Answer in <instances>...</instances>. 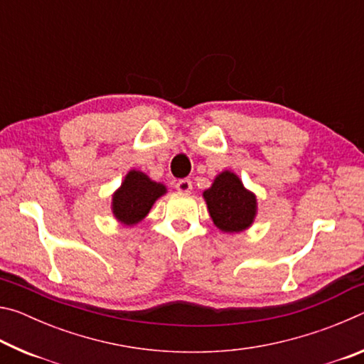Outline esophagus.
<instances>
[{
  "label": "esophagus",
  "mask_w": 364,
  "mask_h": 364,
  "mask_svg": "<svg viewBox=\"0 0 364 364\" xmlns=\"http://www.w3.org/2000/svg\"><path fill=\"white\" fill-rule=\"evenodd\" d=\"M175 188H176L178 193H181V194H189V193H191V189H193V183H191V180H188V178H184V180L176 181Z\"/></svg>",
  "instance_id": "esophagus-1"
}]
</instances>
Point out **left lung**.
I'll return each instance as SVG.
<instances>
[{
  "mask_svg": "<svg viewBox=\"0 0 364 364\" xmlns=\"http://www.w3.org/2000/svg\"><path fill=\"white\" fill-rule=\"evenodd\" d=\"M204 200L213 225L220 231L242 232L254 225L258 204L257 196L244 186L241 178L231 170L215 176L212 186L205 189Z\"/></svg>",
  "mask_w": 364,
  "mask_h": 364,
  "instance_id": "obj_1",
  "label": "left lung"
}]
</instances>
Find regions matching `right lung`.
<instances>
[{"label":"right lung","mask_w":364,"mask_h":364,"mask_svg":"<svg viewBox=\"0 0 364 364\" xmlns=\"http://www.w3.org/2000/svg\"><path fill=\"white\" fill-rule=\"evenodd\" d=\"M167 194L164 183L151 180L144 171L133 168L123 178L119 189L114 191L110 210L114 218L123 226H134L143 221L152 205Z\"/></svg>","instance_id":"obj_1"}]
</instances>
